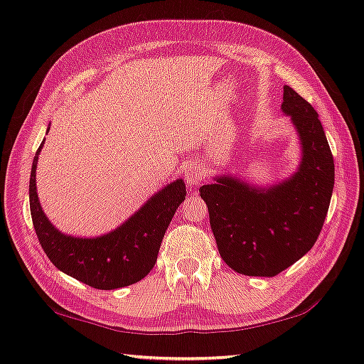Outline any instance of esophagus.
I'll return each instance as SVG.
<instances>
[{"label": "esophagus", "mask_w": 364, "mask_h": 364, "mask_svg": "<svg viewBox=\"0 0 364 364\" xmlns=\"http://www.w3.org/2000/svg\"><path fill=\"white\" fill-rule=\"evenodd\" d=\"M205 170L204 167H200L199 164H189L186 167V181L188 186H197L200 181L205 180Z\"/></svg>", "instance_id": "esophagus-1"}]
</instances>
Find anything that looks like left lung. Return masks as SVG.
<instances>
[{"label": "left lung", "instance_id": "obj_1", "mask_svg": "<svg viewBox=\"0 0 364 364\" xmlns=\"http://www.w3.org/2000/svg\"><path fill=\"white\" fill-rule=\"evenodd\" d=\"M282 110L301 139L297 173L269 189L232 176L199 188L220 255L241 274L273 278L291 267L315 245L329 210L334 159L318 112L291 86H284Z\"/></svg>", "mask_w": 364, "mask_h": 364}]
</instances>
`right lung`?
Wrapping results in <instances>:
<instances>
[{"label":"right lung","mask_w":364,"mask_h":364,"mask_svg":"<svg viewBox=\"0 0 364 364\" xmlns=\"http://www.w3.org/2000/svg\"><path fill=\"white\" fill-rule=\"evenodd\" d=\"M33 157L30 173V213L36 237L51 263L65 274L100 291L134 284L157 262V254L171 218L186 197L183 180L152 196L115 231L101 237H70L58 231L43 213L36 196L35 170L41 151Z\"/></svg>","instance_id":"add662e5"}]
</instances>
